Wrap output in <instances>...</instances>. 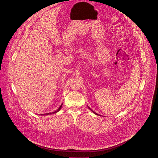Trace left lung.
<instances>
[{
    "mask_svg": "<svg viewBox=\"0 0 158 158\" xmlns=\"http://www.w3.org/2000/svg\"><path fill=\"white\" fill-rule=\"evenodd\" d=\"M88 108H89V110H90V111H92V112H93V113H94V114H96V115H99V116H101V115H99V114H97V113H95V112H94V111H93V110H91V109H90V107H89V106H88Z\"/></svg>",
    "mask_w": 158,
    "mask_h": 158,
    "instance_id": "obj_1",
    "label": "left lung"
}]
</instances>
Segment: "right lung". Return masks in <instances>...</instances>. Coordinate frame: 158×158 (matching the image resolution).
<instances>
[{"label":"right lung","mask_w":158,"mask_h":158,"mask_svg":"<svg viewBox=\"0 0 158 158\" xmlns=\"http://www.w3.org/2000/svg\"><path fill=\"white\" fill-rule=\"evenodd\" d=\"M62 105H63V104H61V105H60V106H59V108L56 111H54V112H53V113H47V114H41V115H51V114H56V113H57V112H59V111L60 110V109L61 108V106H62Z\"/></svg>","instance_id":"right-lung-1"}]
</instances>
